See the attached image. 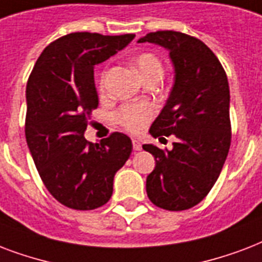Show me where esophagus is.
I'll return each mask as SVG.
<instances>
[{"label":"esophagus","mask_w":262,"mask_h":262,"mask_svg":"<svg viewBox=\"0 0 262 262\" xmlns=\"http://www.w3.org/2000/svg\"><path fill=\"white\" fill-rule=\"evenodd\" d=\"M133 147H134V150H135V151H139V150L142 149L141 142H138V141H135V139H134V141H133Z\"/></svg>","instance_id":"34e87169"}]
</instances>
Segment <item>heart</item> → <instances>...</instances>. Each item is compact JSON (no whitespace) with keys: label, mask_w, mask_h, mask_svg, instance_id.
<instances>
[{"label":"heart","mask_w":262,"mask_h":262,"mask_svg":"<svg viewBox=\"0 0 262 262\" xmlns=\"http://www.w3.org/2000/svg\"><path fill=\"white\" fill-rule=\"evenodd\" d=\"M134 66L143 79L149 75L163 74V64L159 58L151 53H142L134 60ZM154 112L151 106L146 103L138 105H125L117 112V120L125 129L131 133H141L151 120Z\"/></svg>","instance_id":"1"}]
</instances>
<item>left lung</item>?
<instances>
[{"instance_id": "8db88e82", "label": "left lung", "mask_w": 262, "mask_h": 262, "mask_svg": "<svg viewBox=\"0 0 262 262\" xmlns=\"http://www.w3.org/2000/svg\"><path fill=\"white\" fill-rule=\"evenodd\" d=\"M138 42L167 49L175 70L169 97L149 133L153 138L175 135L176 142L172 150L143 145L156 160L146 192L159 208L186 210L208 195L230 150L226 71L202 40L183 32H149Z\"/></svg>"}]
</instances>
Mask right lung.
<instances>
[{
    "instance_id": "1",
    "label": "right lung",
    "mask_w": 262,
    "mask_h": 262,
    "mask_svg": "<svg viewBox=\"0 0 262 262\" xmlns=\"http://www.w3.org/2000/svg\"><path fill=\"white\" fill-rule=\"evenodd\" d=\"M134 34L72 32L45 48L26 89V139L49 192L76 210L99 208L111 200L113 178L128 160L133 142L113 133L101 143L84 138L98 106L94 67L112 57Z\"/></svg>"
}]
</instances>
